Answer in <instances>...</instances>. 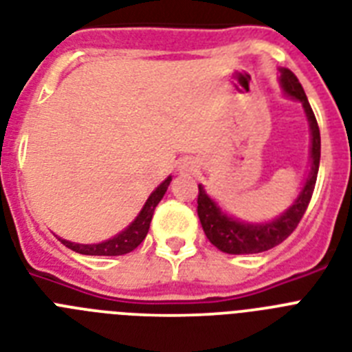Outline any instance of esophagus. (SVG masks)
Masks as SVG:
<instances>
[{
    "instance_id": "1",
    "label": "esophagus",
    "mask_w": 352,
    "mask_h": 352,
    "mask_svg": "<svg viewBox=\"0 0 352 352\" xmlns=\"http://www.w3.org/2000/svg\"><path fill=\"white\" fill-rule=\"evenodd\" d=\"M179 170H181V173H193V171L199 170V162L191 161V159H184L179 164Z\"/></svg>"
}]
</instances>
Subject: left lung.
I'll use <instances>...</instances> for the list:
<instances>
[{
    "instance_id": "1",
    "label": "left lung",
    "mask_w": 352,
    "mask_h": 352,
    "mask_svg": "<svg viewBox=\"0 0 352 352\" xmlns=\"http://www.w3.org/2000/svg\"><path fill=\"white\" fill-rule=\"evenodd\" d=\"M281 87L285 93L292 98L299 100L302 103L306 116L311 129V170L306 179L302 191L290 206V209L283 212L281 217L267 223H245V221L234 220L227 217L226 212L218 208L204 191L199 184V199H197V212H199L202 229L217 249L227 254H258L265 250L274 249L276 245L283 241L297 229L299 221L302 220L304 212L308 209V204L311 200L315 182H317L318 164H320V131H318L317 118L313 114L311 105H309L306 93L299 78L292 73L290 69H281Z\"/></svg>"
}]
</instances>
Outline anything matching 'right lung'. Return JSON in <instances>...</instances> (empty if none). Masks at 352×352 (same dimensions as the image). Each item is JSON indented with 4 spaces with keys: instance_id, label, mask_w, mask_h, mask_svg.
<instances>
[{
    "instance_id": "1",
    "label": "right lung",
    "mask_w": 352,
    "mask_h": 352,
    "mask_svg": "<svg viewBox=\"0 0 352 352\" xmlns=\"http://www.w3.org/2000/svg\"><path fill=\"white\" fill-rule=\"evenodd\" d=\"M171 177H168L166 181L161 182V184L155 188L152 195L148 197V200L144 202L143 209L138 214L131 226L126 227L125 231H121L120 234L111 238L107 241H102V243L94 245H82V243H71L67 240H58L66 245L67 249L75 250L78 254H85V256H121V254H129L141 243V241L146 238L150 229V221H152L153 211L157 208V204L161 202V199L166 193L168 186H170Z\"/></svg>"
}]
</instances>
